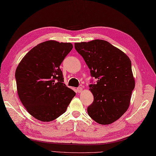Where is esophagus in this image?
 I'll return each instance as SVG.
<instances>
[{
  "mask_svg": "<svg viewBox=\"0 0 156 156\" xmlns=\"http://www.w3.org/2000/svg\"><path fill=\"white\" fill-rule=\"evenodd\" d=\"M82 90H83V89L81 88V87H79V88L77 89V92L78 93H81Z\"/></svg>",
  "mask_w": 156,
  "mask_h": 156,
  "instance_id": "obj_1",
  "label": "esophagus"
}]
</instances>
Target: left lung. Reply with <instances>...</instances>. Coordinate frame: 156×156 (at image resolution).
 Returning a JSON list of instances; mask_svg holds the SVG:
<instances>
[{
    "label": "left lung",
    "mask_w": 156,
    "mask_h": 156,
    "mask_svg": "<svg viewBox=\"0 0 156 156\" xmlns=\"http://www.w3.org/2000/svg\"><path fill=\"white\" fill-rule=\"evenodd\" d=\"M90 75L97 79L89 85L94 101L87 108L89 116L97 123L107 125L126 112L135 87L131 61L120 49L108 41L94 40L75 43Z\"/></svg>",
    "instance_id": "left-lung-1"
}]
</instances>
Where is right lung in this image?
Returning <instances> with one entry per match:
<instances>
[{
  "label": "right lung",
  "mask_w": 156,
  "mask_h": 156,
  "mask_svg": "<svg viewBox=\"0 0 156 156\" xmlns=\"http://www.w3.org/2000/svg\"><path fill=\"white\" fill-rule=\"evenodd\" d=\"M73 48L71 43L48 40L25 55L16 69L19 98L30 115L51 122L65 112L76 93L63 83L59 66Z\"/></svg>",
  "instance_id": "right-lung-1"
}]
</instances>
